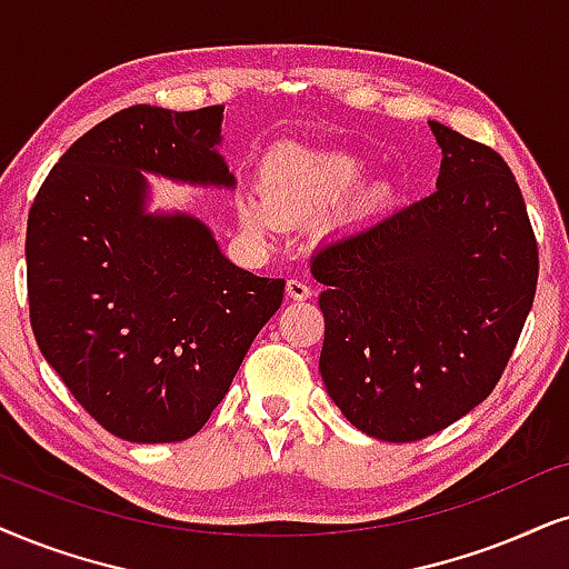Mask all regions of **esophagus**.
<instances>
[{
    "mask_svg": "<svg viewBox=\"0 0 569 569\" xmlns=\"http://www.w3.org/2000/svg\"><path fill=\"white\" fill-rule=\"evenodd\" d=\"M286 293H289L291 299H297V301H305V299L312 297V286H309L307 280L291 278L289 283H286Z\"/></svg>",
    "mask_w": 569,
    "mask_h": 569,
    "instance_id": "1",
    "label": "esophagus"
}]
</instances>
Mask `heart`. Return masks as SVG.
<instances>
[{
	"label": "heart",
	"instance_id": "1",
	"mask_svg": "<svg viewBox=\"0 0 569 569\" xmlns=\"http://www.w3.org/2000/svg\"><path fill=\"white\" fill-rule=\"evenodd\" d=\"M368 157L349 149L278 147L264 160L262 197L241 201V218L260 233L278 231L280 220L312 218L341 201L370 176ZM391 201V186L372 183L351 199V214L380 212Z\"/></svg>",
	"mask_w": 569,
	"mask_h": 569
}]
</instances>
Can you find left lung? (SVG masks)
Segmentation results:
<instances>
[{"label":"left lung","instance_id":"1","mask_svg":"<svg viewBox=\"0 0 569 569\" xmlns=\"http://www.w3.org/2000/svg\"><path fill=\"white\" fill-rule=\"evenodd\" d=\"M441 172L430 197L330 239L320 376L351 426L420 441L499 383L536 297L538 243L520 186L486 143L430 120Z\"/></svg>","mask_w":569,"mask_h":569}]
</instances>
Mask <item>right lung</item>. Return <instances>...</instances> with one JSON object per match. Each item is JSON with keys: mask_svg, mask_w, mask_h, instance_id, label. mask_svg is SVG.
I'll use <instances>...</instances> for the list:
<instances>
[{"mask_svg": "<svg viewBox=\"0 0 569 569\" xmlns=\"http://www.w3.org/2000/svg\"><path fill=\"white\" fill-rule=\"evenodd\" d=\"M220 123L222 104L114 112L60 157L28 212L36 343L123 441L199 433L283 301V278L236 268L201 220L147 212L143 172L233 189Z\"/></svg>", "mask_w": 569, "mask_h": 569, "instance_id": "obj_1", "label": "right lung"}]
</instances>
